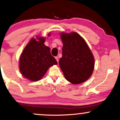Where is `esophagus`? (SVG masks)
<instances>
[{
	"label": "esophagus",
	"mask_w": 120,
	"mask_h": 120,
	"mask_svg": "<svg viewBox=\"0 0 120 120\" xmlns=\"http://www.w3.org/2000/svg\"><path fill=\"white\" fill-rule=\"evenodd\" d=\"M55 58H56L57 62L58 63V62H59V58H58V57H55Z\"/></svg>",
	"instance_id": "34e87169"
}]
</instances>
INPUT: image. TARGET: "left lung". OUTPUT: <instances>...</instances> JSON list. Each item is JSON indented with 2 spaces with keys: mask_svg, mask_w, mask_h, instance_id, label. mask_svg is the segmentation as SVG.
Listing matches in <instances>:
<instances>
[{
  "mask_svg": "<svg viewBox=\"0 0 120 120\" xmlns=\"http://www.w3.org/2000/svg\"><path fill=\"white\" fill-rule=\"evenodd\" d=\"M62 57L59 64L66 79L74 84H80L93 74L95 61L86 41L77 33H61Z\"/></svg>",
  "mask_w": 120,
  "mask_h": 120,
  "instance_id": "1",
  "label": "left lung"
}]
</instances>
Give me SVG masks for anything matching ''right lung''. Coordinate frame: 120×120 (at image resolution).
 <instances>
[{
	"label": "right lung",
	"mask_w": 120,
	"mask_h": 120,
	"mask_svg": "<svg viewBox=\"0 0 120 120\" xmlns=\"http://www.w3.org/2000/svg\"><path fill=\"white\" fill-rule=\"evenodd\" d=\"M45 41L44 38L41 37H37V41L32 38L20 57V71L24 77L29 80L39 81L50 67L57 64L51 54L50 48L45 45Z\"/></svg>",
	"instance_id": "add662e5"
}]
</instances>
